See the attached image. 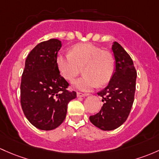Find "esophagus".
Masks as SVG:
<instances>
[{"label": "esophagus", "instance_id": "1", "mask_svg": "<svg viewBox=\"0 0 159 159\" xmlns=\"http://www.w3.org/2000/svg\"><path fill=\"white\" fill-rule=\"evenodd\" d=\"M89 95L88 93H81V92H77V96L78 97H86Z\"/></svg>", "mask_w": 159, "mask_h": 159}]
</instances>
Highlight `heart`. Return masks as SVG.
Here are the masks:
<instances>
[{
  "label": "heart",
  "instance_id": "heart-1",
  "mask_svg": "<svg viewBox=\"0 0 159 159\" xmlns=\"http://www.w3.org/2000/svg\"><path fill=\"white\" fill-rule=\"evenodd\" d=\"M56 63L60 73L68 81H74L82 68L84 75L75 83L82 91L107 84L115 71L113 55L90 43L77 44L70 53L59 54Z\"/></svg>",
  "mask_w": 159,
  "mask_h": 159
}]
</instances>
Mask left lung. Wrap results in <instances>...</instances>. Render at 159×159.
Instances as JSON below:
<instances>
[{
    "label": "left lung",
    "mask_w": 159,
    "mask_h": 159,
    "mask_svg": "<svg viewBox=\"0 0 159 159\" xmlns=\"http://www.w3.org/2000/svg\"><path fill=\"white\" fill-rule=\"evenodd\" d=\"M116 68L107 86L98 93L102 97L103 107L99 113L89 117L90 121L102 130H113L128 118L136 91V70L129 55L116 42L112 46Z\"/></svg>",
    "instance_id": "left-lung-1"
}]
</instances>
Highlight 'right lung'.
Returning <instances> with one entry per match:
<instances>
[{
  "instance_id": "1",
  "label": "right lung",
  "mask_w": 159,
  "mask_h": 159,
  "mask_svg": "<svg viewBox=\"0 0 159 159\" xmlns=\"http://www.w3.org/2000/svg\"><path fill=\"white\" fill-rule=\"evenodd\" d=\"M61 42L51 39L36 45L25 61L20 103L26 119L42 130L57 128L66 119L68 103L76 98L61 76L56 58Z\"/></svg>"
}]
</instances>
